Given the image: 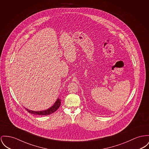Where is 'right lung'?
<instances>
[{
  "mask_svg": "<svg viewBox=\"0 0 149 149\" xmlns=\"http://www.w3.org/2000/svg\"><path fill=\"white\" fill-rule=\"evenodd\" d=\"M60 104H61V100L58 99L56 101V102L54 103V104L51 107H50V109H49L47 110H45V111H34L27 109L26 108H25V109H26V111L28 112H29L30 113H32V114H34V115H49L50 114L54 113V112H55L57 109H58L59 108Z\"/></svg>",
  "mask_w": 149,
  "mask_h": 149,
  "instance_id": "1",
  "label": "right lung"
}]
</instances>
